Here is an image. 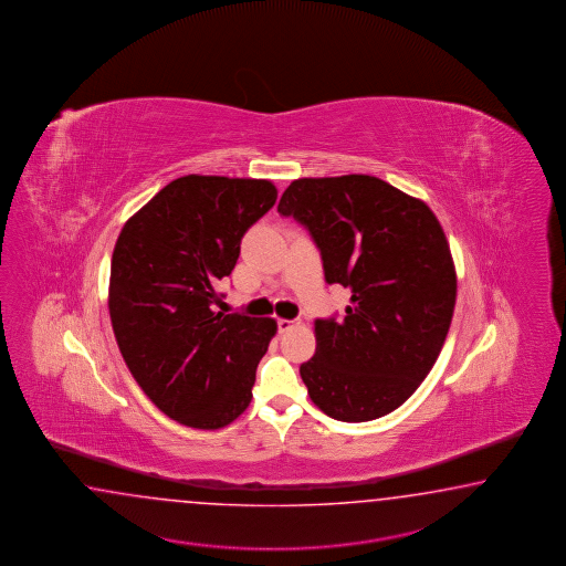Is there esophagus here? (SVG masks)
<instances>
[{"label": "esophagus", "mask_w": 566, "mask_h": 566, "mask_svg": "<svg viewBox=\"0 0 566 566\" xmlns=\"http://www.w3.org/2000/svg\"><path fill=\"white\" fill-rule=\"evenodd\" d=\"M298 325V321H289V318H277V328L280 333H286L290 328H294Z\"/></svg>", "instance_id": "1"}]
</instances>
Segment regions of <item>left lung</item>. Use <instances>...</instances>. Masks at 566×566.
<instances>
[{
  "label": "left lung",
  "mask_w": 566,
  "mask_h": 566,
  "mask_svg": "<svg viewBox=\"0 0 566 566\" xmlns=\"http://www.w3.org/2000/svg\"><path fill=\"white\" fill-rule=\"evenodd\" d=\"M277 213L308 229L327 284L352 290L343 321L316 318L301 365L325 415L367 422L402 406L451 327L457 274L439 219L420 199L367 175L298 178Z\"/></svg>",
  "instance_id": "8db88e82"
}]
</instances>
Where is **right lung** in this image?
I'll return each mask as SVG.
<instances>
[{"instance_id":"add662e5","label":"right lung","mask_w":566,"mask_h":566,"mask_svg":"<svg viewBox=\"0 0 566 566\" xmlns=\"http://www.w3.org/2000/svg\"><path fill=\"white\" fill-rule=\"evenodd\" d=\"M277 199L270 180L189 175L127 219L115 243L109 316L139 388L185 427L214 430L252 402L274 318L214 313L245 231Z\"/></svg>"}]
</instances>
